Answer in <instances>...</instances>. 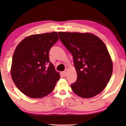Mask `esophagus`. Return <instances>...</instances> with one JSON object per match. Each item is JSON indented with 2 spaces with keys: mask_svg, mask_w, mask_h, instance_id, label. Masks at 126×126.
<instances>
[{
  "mask_svg": "<svg viewBox=\"0 0 126 126\" xmlns=\"http://www.w3.org/2000/svg\"><path fill=\"white\" fill-rule=\"evenodd\" d=\"M67 69H65V71L63 72L62 73H63V75L64 76H66V74H67Z\"/></svg>",
  "mask_w": 126,
  "mask_h": 126,
  "instance_id": "obj_1",
  "label": "esophagus"
}]
</instances>
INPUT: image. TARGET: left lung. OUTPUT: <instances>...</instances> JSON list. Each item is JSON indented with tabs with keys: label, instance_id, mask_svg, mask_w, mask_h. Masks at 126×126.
I'll use <instances>...</instances> for the list:
<instances>
[{
	"label": "left lung",
	"instance_id": "obj_1",
	"mask_svg": "<svg viewBox=\"0 0 126 126\" xmlns=\"http://www.w3.org/2000/svg\"><path fill=\"white\" fill-rule=\"evenodd\" d=\"M59 39L73 55L77 73L71 88L84 98L98 94L105 88L113 71L112 59L103 42L91 33L58 32Z\"/></svg>",
	"mask_w": 126,
	"mask_h": 126
}]
</instances>
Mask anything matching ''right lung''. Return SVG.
<instances>
[{
	"mask_svg": "<svg viewBox=\"0 0 126 126\" xmlns=\"http://www.w3.org/2000/svg\"><path fill=\"white\" fill-rule=\"evenodd\" d=\"M58 40L57 32L28 36L17 46L12 58V78L27 96L40 98L52 92L60 78L49 52Z\"/></svg>",
	"mask_w": 126,
	"mask_h": 126,
	"instance_id": "right-lung-1",
	"label": "right lung"
}]
</instances>
